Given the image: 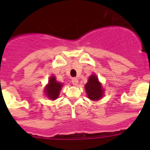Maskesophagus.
<instances>
[{
  "label": "esophagus",
  "mask_w": 150,
  "mask_h": 150,
  "mask_svg": "<svg viewBox=\"0 0 150 150\" xmlns=\"http://www.w3.org/2000/svg\"><path fill=\"white\" fill-rule=\"evenodd\" d=\"M72 83L74 85V86H77L78 84V78H73L72 79Z\"/></svg>",
  "instance_id": "34e87169"
}]
</instances>
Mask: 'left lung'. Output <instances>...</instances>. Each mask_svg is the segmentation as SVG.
<instances>
[{
	"instance_id": "8db88e82",
	"label": "left lung",
	"mask_w": 150,
	"mask_h": 150,
	"mask_svg": "<svg viewBox=\"0 0 150 150\" xmlns=\"http://www.w3.org/2000/svg\"><path fill=\"white\" fill-rule=\"evenodd\" d=\"M85 88L88 97L91 100H99L103 95L102 86L96 75H91L89 78L88 82L86 83Z\"/></svg>"
}]
</instances>
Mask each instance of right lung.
<instances>
[{
    "label": "right lung",
    "mask_w": 150,
    "mask_h": 150,
    "mask_svg": "<svg viewBox=\"0 0 150 150\" xmlns=\"http://www.w3.org/2000/svg\"><path fill=\"white\" fill-rule=\"evenodd\" d=\"M62 87V84L57 82L54 76H52L49 79V82L46 86L45 92L50 99L55 100L58 98Z\"/></svg>",
    "instance_id": "obj_1"
}]
</instances>
